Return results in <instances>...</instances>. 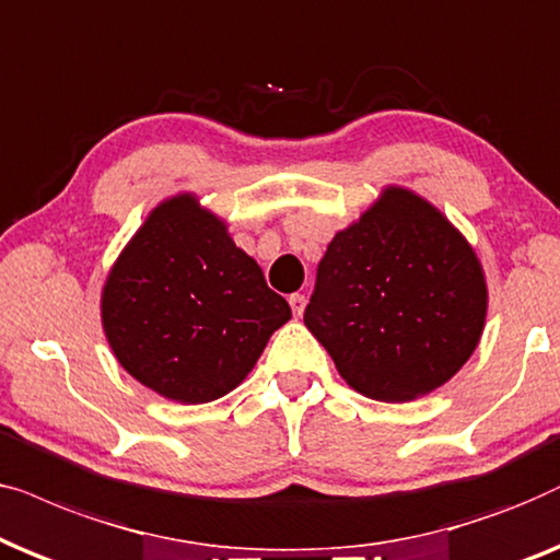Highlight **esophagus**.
Here are the masks:
<instances>
[{
  "label": "esophagus",
  "mask_w": 560,
  "mask_h": 560,
  "mask_svg": "<svg viewBox=\"0 0 560 560\" xmlns=\"http://www.w3.org/2000/svg\"><path fill=\"white\" fill-rule=\"evenodd\" d=\"M304 304H307V296H304V294H292V296H289V307H292L294 317H302Z\"/></svg>",
  "instance_id": "34e87169"
}]
</instances>
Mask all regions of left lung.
I'll list each match as a JSON object with an SVG mask.
<instances>
[{"label":"left lung","instance_id":"1","mask_svg":"<svg viewBox=\"0 0 560 560\" xmlns=\"http://www.w3.org/2000/svg\"><path fill=\"white\" fill-rule=\"evenodd\" d=\"M487 310L474 245L435 205L389 184L327 245L304 325L350 389L412 401L464 369Z\"/></svg>","mask_w":560,"mask_h":560}]
</instances>
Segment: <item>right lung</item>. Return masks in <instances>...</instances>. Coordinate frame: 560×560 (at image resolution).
<instances>
[{"label": "right lung", "instance_id": "add662e5", "mask_svg": "<svg viewBox=\"0 0 560 560\" xmlns=\"http://www.w3.org/2000/svg\"><path fill=\"white\" fill-rule=\"evenodd\" d=\"M102 330L128 374L163 399L205 405L245 382L292 319L284 296L197 194L148 212L102 287Z\"/></svg>", "mask_w": 560, "mask_h": 560}]
</instances>
